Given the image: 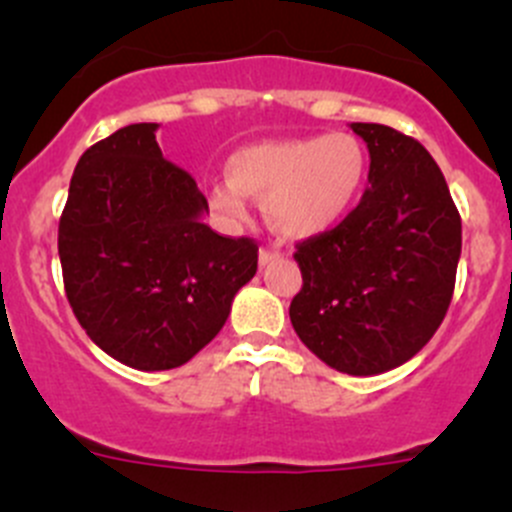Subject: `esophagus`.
<instances>
[{"label":"esophagus","mask_w":512,"mask_h":512,"mask_svg":"<svg viewBox=\"0 0 512 512\" xmlns=\"http://www.w3.org/2000/svg\"><path fill=\"white\" fill-rule=\"evenodd\" d=\"M277 257H280V252L270 250V247H262V250H260V265H262V267L272 265V262H275Z\"/></svg>","instance_id":"34e87169"}]
</instances>
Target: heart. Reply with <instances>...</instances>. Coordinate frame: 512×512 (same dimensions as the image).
<instances>
[{
    "mask_svg": "<svg viewBox=\"0 0 512 512\" xmlns=\"http://www.w3.org/2000/svg\"><path fill=\"white\" fill-rule=\"evenodd\" d=\"M225 173L227 180L208 188L218 223H245L247 198H257L277 235L307 240L334 230L359 203L369 180V151L352 133L260 141L232 153Z\"/></svg>",
    "mask_w": 512,
    "mask_h": 512,
    "instance_id": "heart-1",
    "label": "heart"
}]
</instances>
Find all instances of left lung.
I'll return each instance as SVG.
<instances>
[{"label":"left lung","mask_w":512,"mask_h":512,"mask_svg":"<svg viewBox=\"0 0 512 512\" xmlns=\"http://www.w3.org/2000/svg\"><path fill=\"white\" fill-rule=\"evenodd\" d=\"M369 188L332 232L294 252L304 285L289 319L332 369L376 376L406 364L441 327L461 260V218L431 153L381 123H352Z\"/></svg>","instance_id":"obj_1"}]
</instances>
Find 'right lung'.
Wrapping results in <instances>:
<instances>
[{
  "mask_svg": "<svg viewBox=\"0 0 512 512\" xmlns=\"http://www.w3.org/2000/svg\"><path fill=\"white\" fill-rule=\"evenodd\" d=\"M158 123H131L79 158L59 220L71 309L91 342L138 371L183 366L230 317L257 245L203 223L208 200L168 163Z\"/></svg>",
  "mask_w": 512,
  "mask_h": 512,
  "instance_id": "obj_1",
  "label": "right lung"
}]
</instances>
